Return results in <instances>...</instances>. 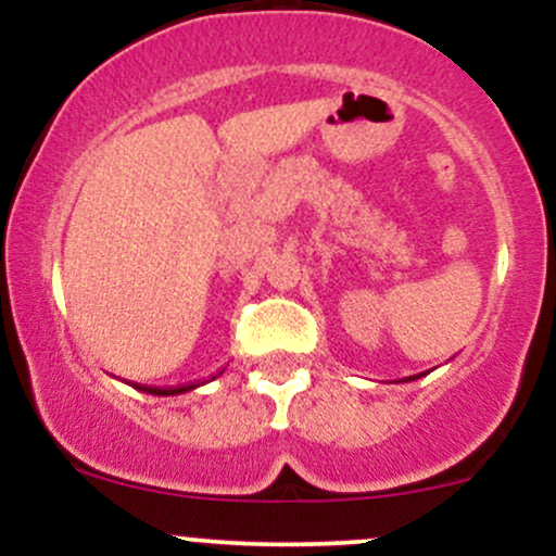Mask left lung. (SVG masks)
Instances as JSON below:
<instances>
[{"mask_svg":"<svg viewBox=\"0 0 556 556\" xmlns=\"http://www.w3.org/2000/svg\"><path fill=\"white\" fill-rule=\"evenodd\" d=\"M420 376H426V374H418V376H407L405 381H416V379H420Z\"/></svg>","mask_w":556,"mask_h":556,"instance_id":"1","label":"left lung"}]
</instances>
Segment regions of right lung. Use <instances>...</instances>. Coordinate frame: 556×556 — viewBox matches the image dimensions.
<instances>
[{
  "label": "right lung",
  "instance_id": "1",
  "mask_svg": "<svg viewBox=\"0 0 556 556\" xmlns=\"http://www.w3.org/2000/svg\"><path fill=\"white\" fill-rule=\"evenodd\" d=\"M219 374H216V376H219ZM216 376H212V379H216ZM212 379H208V381H212ZM201 384H206V381H193V384H177V387H146V384H132V387L140 389V392H146V394H156V397H175V394H185V392H190V389H195Z\"/></svg>",
  "mask_w": 556,
  "mask_h": 556
}]
</instances>
